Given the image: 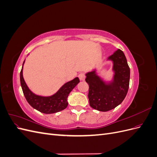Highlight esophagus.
Segmentation results:
<instances>
[{
  "label": "esophagus",
  "mask_w": 157,
  "mask_h": 157,
  "mask_svg": "<svg viewBox=\"0 0 157 157\" xmlns=\"http://www.w3.org/2000/svg\"><path fill=\"white\" fill-rule=\"evenodd\" d=\"M78 78H79V79H80V80H85V78H86V77H85L84 73H80V74L78 75Z\"/></svg>",
  "instance_id": "obj_1"
}]
</instances>
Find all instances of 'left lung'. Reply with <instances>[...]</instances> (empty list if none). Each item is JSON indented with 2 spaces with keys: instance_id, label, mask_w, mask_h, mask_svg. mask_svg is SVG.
<instances>
[{
  "instance_id": "left-lung-1",
  "label": "left lung",
  "mask_w": 157,
  "mask_h": 157,
  "mask_svg": "<svg viewBox=\"0 0 157 157\" xmlns=\"http://www.w3.org/2000/svg\"><path fill=\"white\" fill-rule=\"evenodd\" d=\"M107 60L113 62L114 75L111 82L104 81L97 75L96 69L86 73L85 79L89 85L90 107L103 112L120 105L126 96L130 83V71L124 52L118 49Z\"/></svg>"
}]
</instances>
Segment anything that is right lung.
Returning <instances> with one entry per match:
<instances>
[{
  "label": "right lung",
  "mask_w": 157,
  "mask_h": 157,
  "mask_svg": "<svg viewBox=\"0 0 157 157\" xmlns=\"http://www.w3.org/2000/svg\"><path fill=\"white\" fill-rule=\"evenodd\" d=\"M20 72V82L23 94L27 102L34 109L42 113L52 114L63 110L68 105L67 98L69 93L79 83L78 77L64 84L58 92L50 96H41L32 92L28 88L23 77V67Z\"/></svg>",
  "instance_id": "right-lung-1"
}]
</instances>
